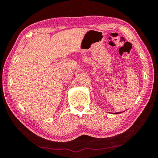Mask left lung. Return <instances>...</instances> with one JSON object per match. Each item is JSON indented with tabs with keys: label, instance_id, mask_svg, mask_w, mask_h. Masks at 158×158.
<instances>
[{
	"label": "left lung",
	"instance_id": "obj_1",
	"mask_svg": "<svg viewBox=\"0 0 158 158\" xmlns=\"http://www.w3.org/2000/svg\"><path fill=\"white\" fill-rule=\"evenodd\" d=\"M117 114H119V113H117Z\"/></svg>",
	"mask_w": 158,
	"mask_h": 158
}]
</instances>
